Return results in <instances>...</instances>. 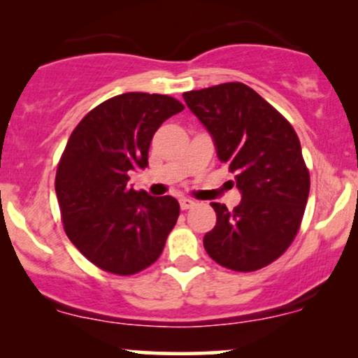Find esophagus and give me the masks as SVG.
I'll return each mask as SVG.
<instances>
[{"label": "esophagus", "mask_w": 358, "mask_h": 358, "mask_svg": "<svg viewBox=\"0 0 358 358\" xmlns=\"http://www.w3.org/2000/svg\"><path fill=\"white\" fill-rule=\"evenodd\" d=\"M193 205H195V202H193L192 199H180V207H182V210H188Z\"/></svg>", "instance_id": "obj_1"}]
</instances>
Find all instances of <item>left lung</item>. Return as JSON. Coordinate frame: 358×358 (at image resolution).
Instances as JSON below:
<instances>
[{
	"label": "left lung",
	"mask_w": 358,
	"mask_h": 358,
	"mask_svg": "<svg viewBox=\"0 0 358 358\" xmlns=\"http://www.w3.org/2000/svg\"><path fill=\"white\" fill-rule=\"evenodd\" d=\"M183 99L210 133L220 162L236 173L242 195L234 210L210 203L217 224L205 234L203 248L224 268H264L289 248L308 202L310 173L296 133L241 82L190 90Z\"/></svg>",
	"instance_id": "8db88e82"
}]
</instances>
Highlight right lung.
I'll return each mask as SVG.
<instances>
[{"label":"right lung","instance_id":"right-lung-1","mask_svg":"<svg viewBox=\"0 0 358 358\" xmlns=\"http://www.w3.org/2000/svg\"><path fill=\"white\" fill-rule=\"evenodd\" d=\"M182 110L170 96L126 92L94 108L72 131L55 192L65 234L97 268L129 276L163 252L180 205L170 195L136 192L127 180L148 166L158 127Z\"/></svg>","mask_w":358,"mask_h":358}]
</instances>
